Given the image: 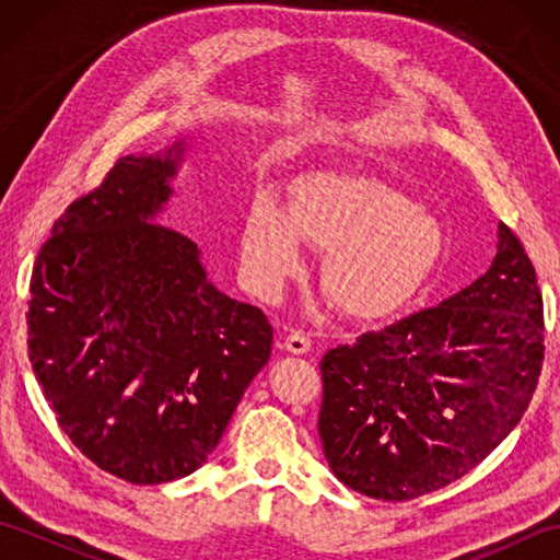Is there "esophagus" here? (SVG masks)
<instances>
[{"mask_svg": "<svg viewBox=\"0 0 560 560\" xmlns=\"http://www.w3.org/2000/svg\"><path fill=\"white\" fill-rule=\"evenodd\" d=\"M283 347H287L291 353H307L313 349V339L305 335V331H291V335L287 337V341H283Z\"/></svg>", "mask_w": 560, "mask_h": 560, "instance_id": "obj_1", "label": "esophagus"}]
</instances>
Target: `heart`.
<instances>
[{
	"label": "heart",
	"mask_w": 560,
	"mask_h": 560,
	"mask_svg": "<svg viewBox=\"0 0 560 560\" xmlns=\"http://www.w3.org/2000/svg\"><path fill=\"white\" fill-rule=\"evenodd\" d=\"M301 243L327 253L323 291L337 311L380 317L407 303L445 247L435 213L373 175L319 173L295 185L289 211L259 197L241 229L249 281L279 293L301 271Z\"/></svg>",
	"instance_id": "b5f03b06"
}]
</instances>
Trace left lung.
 <instances>
[{
  "label": "left lung",
  "mask_w": 560,
  "mask_h": 560,
  "mask_svg": "<svg viewBox=\"0 0 560 560\" xmlns=\"http://www.w3.org/2000/svg\"><path fill=\"white\" fill-rule=\"evenodd\" d=\"M489 271L319 361L317 431L335 477L377 501L462 479L520 423L544 363V301L520 237L498 225Z\"/></svg>",
  "instance_id": "1"
}]
</instances>
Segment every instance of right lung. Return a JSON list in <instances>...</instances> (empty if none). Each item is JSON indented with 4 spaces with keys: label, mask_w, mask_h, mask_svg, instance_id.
<instances>
[{
    "label": "right lung",
    "mask_w": 560,
    "mask_h": 560,
    "mask_svg": "<svg viewBox=\"0 0 560 560\" xmlns=\"http://www.w3.org/2000/svg\"><path fill=\"white\" fill-rule=\"evenodd\" d=\"M183 151L117 159L55 221L31 277L28 359L59 428L141 486L207 462L273 337L207 279L197 243L151 223Z\"/></svg>",
    "instance_id": "right-lung-1"
}]
</instances>
